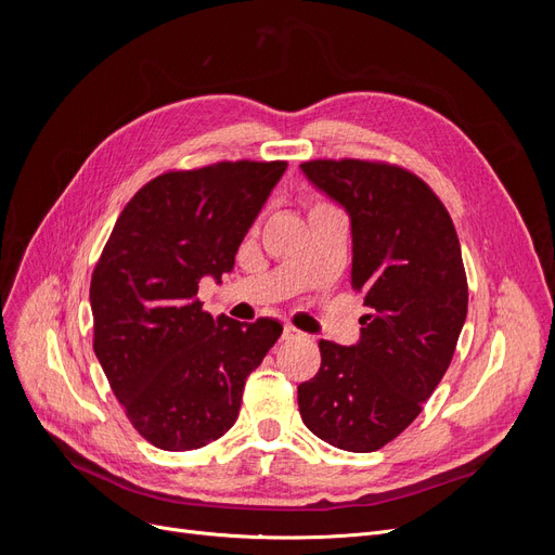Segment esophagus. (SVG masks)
I'll list each match as a JSON object with an SVG mask.
<instances>
[{"label": "esophagus", "instance_id": "34e87169", "mask_svg": "<svg viewBox=\"0 0 555 555\" xmlns=\"http://www.w3.org/2000/svg\"><path fill=\"white\" fill-rule=\"evenodd\" d=\"M298 328L296 326H292V324H284V328H282V340H294V338H298Z\"/></svg>", "mask_w": 555, "mask_h": 555}]
</instances>
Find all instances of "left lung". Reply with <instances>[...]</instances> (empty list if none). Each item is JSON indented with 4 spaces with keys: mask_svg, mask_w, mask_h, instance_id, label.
<instances>
[{
    "mask_svg": "<svg viewBox=\"0 0 555 555\" xmlns=\"http://www.w3.org/2000/svg\"><path fill=\"white\" fill-rule=\"evenodd\" d=\"M304 173L351 217V289L371 314L361 340H319V373L298 386L304 424L367 453L396 440L438 389L467 314V278L451 215L428 184L379 159H310Z\"/></svg>",
    "mask_w": 555,
    "mask_h": 555,
    "instance_id": "left-lung-1",
    "label": "left lung"
}]
</instances>
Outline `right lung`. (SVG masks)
Here are the masks:
<instances>
[{
	"mask_svg": "<svg viewBox=\"0 0 555 555\" xmlns=\"http://www.w3.org/2000/svg\"><path fill=\"white\" fill-rule=\"evenodd\" d=\"M287 162H215L166 171L131 196L99 257L90 304L94 354L141 438L192 451L236 424L249 373L282 326L217 319L198 280L233 259Z\"/></svg>",
	"mask_w": 555,
	"mask_h": 555,
	"instance_id": "1",
	"label": "right lung"
}]
</instances>
